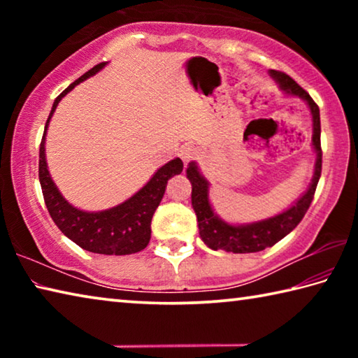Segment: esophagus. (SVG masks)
<instances>
[{"label": "esophagus", "instance_id": "obj_1", "mask_svg": "<svg viewBox=\"0 0 358 358\" xmlns=\"http://www.w3.org/2000/svg\"><path fill=\"white\" fill-rule=\"evenodd\" d=\"M178 155L181 157V161H183L185 164H187V162H191L199 156V150L196 147H192V145H183Z\"/></svg>", "mask_w": 358, "mask_h": 358}]
</instances>
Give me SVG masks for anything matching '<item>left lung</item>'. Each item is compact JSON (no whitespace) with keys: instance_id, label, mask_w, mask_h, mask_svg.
<instances>
[{"instance_id":"left-lung-1","label":"left lung","mask_w":358,"mask_h":358,"mask_svg":"<svg viewBox=\"0 0 358 358\" xmlns=\"http://www.w3.org/2000/svg\"><path fill=\"white\" fill-rule=\"evenodd\" d=\"M270 76L275 78L276 83L286 94L299 96L303 101H306L313 115V148L316 151V164H314V175L310 186L305 194L295 201L292 207L284 210L282 213L266 217V220L251 222V224H240L234 226L222 221L217 216L213 208H211L208 199V181L202 177L199 172L196 162H189L186 169V177L191 181L192 192L191 202L192 208L196 211L199 234L203 243L211 250H224L227 252L245 254V252H257L265 248H271L278 241L282 240L287 234L299 226L303 216L310 208L313 202L316 186L319 183L320 172H322V148H320V115L319 107L313 98L296 83L292 77L284 74L281 71L270 69Z\"/></svg>"}]
</instances>
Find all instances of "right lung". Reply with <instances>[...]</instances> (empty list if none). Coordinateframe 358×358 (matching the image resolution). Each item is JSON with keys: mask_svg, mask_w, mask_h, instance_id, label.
<instances>
[{"mask_svg": "<svg viewBox=\"0 0 358 358\" xmlns=\"http://www.w3.org/2000/svg\"><path fill=\"white\" fill-rule=\"evenodd\" d=\"M107 63H99L93 69L85 72L53 102L39 148V181L48 213L66 237L90 252L126 256V254H134L147 248L151 238V217L164 197L167 181L183 171V162L180 157H175L161 169H157L148 183L128 201L102 211L78 210L66 201L62 192L58 191L57 185L53 183L45 161V134L58 102L76 85L94 76Z\"/></svg>", "mask_w": 358, "mask_h": 358, "instance_id": "add662e5", "label": "right lung"}]
</instances>
